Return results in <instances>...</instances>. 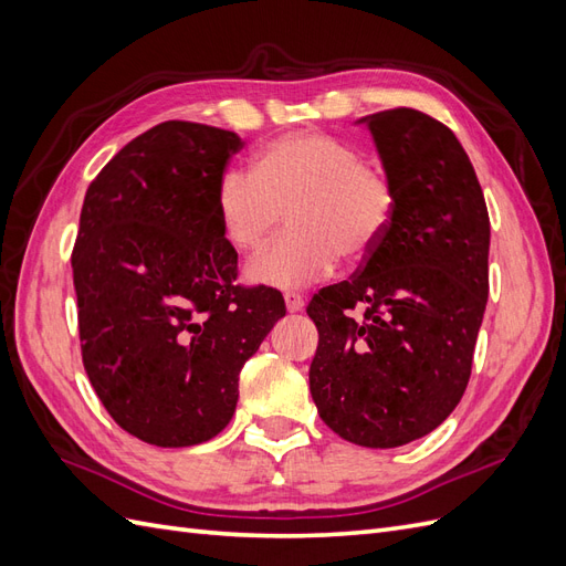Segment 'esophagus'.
Returning <instances> with one entry per match:
<instances>
[{
    "label": "esophagus",
    "mask_w": 566,
    "mask_h": 566,
    "mask_svg": "<svg viewBox=\"0 0 566 566\" xmlns=\"http://www.w3.org/2000/svg\"><path fill=\"white\" fill-rule=\"evenodd\" d=\"M285 310L290 314H300L304 310V300L300 295H295V293H287L285 295Z\"/></svg>",
    "instance_id": "obj_1"
}]
</instances>
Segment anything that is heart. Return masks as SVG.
<instances>
[{
    "label": "heart",
    "instance_id": "heart-1",
    "mask_svg": "<svg viewBox=\"0 0 566 566\" xmlns=\"http://www.w3.org/2000/svg\"><path fill=\"white\" fill-rule=\"evenodd\" d=\"M217 221L241 254L260 250L287 214L290 231L248 266V281L297 290L331 276L339 256L364 262L389 233L397 193L356 146L300 129L256 153L252 172L217 181Z\"/></svg>",
    "mask_w": 566,
    "mask_h": 566
}]
</instances>
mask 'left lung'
Returning <instances> with one entry per match:
<instances>
[{"label":"left lung","mask_w":566,"mask_h":566,"mask_svg":"<svg viewBox=\"0 0 566 566\" xmlns=\"http://www.w3.org/2000/svg\"><path fill=\"white\" fill-rule=\"evenodd\" d=\"M397 210L358 276L314 295L312 399L335 434L397 449L447 420L472 370L489 297L491 224L455 134L413 108L366 115ZM361 305L365 321L348 312Z\"/></svg>","instance_id":"left-lung-1"}]
</instances>
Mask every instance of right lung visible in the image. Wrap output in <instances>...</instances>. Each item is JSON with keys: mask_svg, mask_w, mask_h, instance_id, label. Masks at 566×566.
Segmentation results:
<instances>
[{"mask_svg": "<svg viewBox=\"0 0 566 566\" xmlns=\"http://www.w3.org/2000/svg\"><path fill=\"white\" fill-rule=\"evenodd\" d=\"M235 132L169 119L129 142L84 196L73 281L82 361L111 418L153 447L217 437L238 375L279 318V290L233 285L214 193Z\"/></svg>", "mask_w": 566, "mask_h": 566, "instance_id": "right-lung-1", "label": "right lung"}]
</instances>
